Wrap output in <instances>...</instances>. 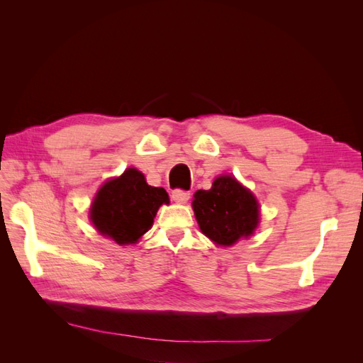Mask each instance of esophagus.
I'll return each mask as SVG.
<instances>
[{
  "mask_svg": "<svg viewBox=\"0 0 363 363\" xmlns=\"http://www.w3.org/2000/svg\"><path fill=\"white\" fill-rule=\"evenodd\" d=\"M172 200L175 201V203H186L189 200V196H191V194L188 192V191H183V189H174L172 191Z\"/></svg>",
  "mask_w": 363,
  "mask_h": 363,
  "instance_id": "esophagus-1",
  "label": "esophagus"
}]
</instances>
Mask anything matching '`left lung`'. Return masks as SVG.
<instances>
[{
    "label": "left lung",
    "instance_id": "8db88e82",
    "mask_svg": "<svg viewBox=\"0 0 363 363\" xmlns=\"http://www.w3.org/2000/svg\"><path fill=\"white\" fill-rule=\"evenodd\" d=\"M192 207L201 232L218 245H233L259 223V204L235 177H218L211 191H196Z\"/></svg>",
    "mask_w": 363,
    "mask_h": 363
}]
</instances>
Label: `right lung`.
<instances>
[{"label":"right lung","mask_w":363,"mask_h":363,"mask_svg":"<svg viewBox=\"0 0 363 363\" xmlns=\"http://www.w3.org/2000/svg\"><path fill=\"white\" fill-rule=\"evenodd\" d=\"M163 203H169L167 191L148 186L144 174L130 168L98 191L91 219L98 232L116 244H135L151 228Z\"/></svg>","instance_id":"right-lung-1"}]
</instances>
